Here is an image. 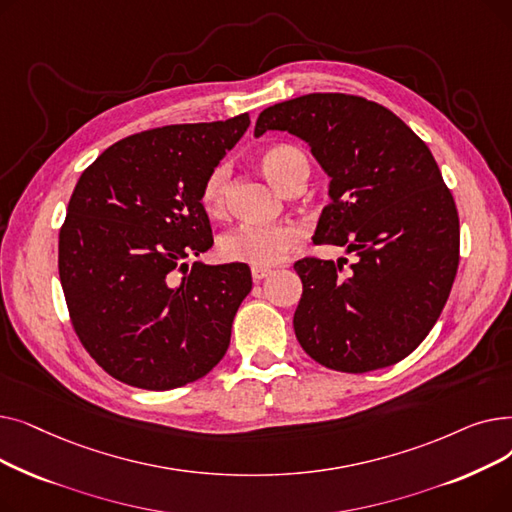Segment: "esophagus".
I'll return each mask as SVG.
<instances>
[{
	"label": "esophagus",
	"instance_id": "obj_1",
	"mask_svg": "<svg viewBox=\"0 0 512 512\" xmlns=\"http://www.w3.org/2000/svg\"><path fill=\"white\" fill-rule=\"evenodd\" d=\"M270 274H272L270 267H251V276H253L255 282H261L263 278H267Z\"/></svg>",
	"mask_w": 512,
	"mask_h": 512
}]
</instances>
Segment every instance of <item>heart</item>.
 Returning a JSON list of instances; mask_svg holds the SVG:
<instances>
[{"mask_svg": "<svg viewBox=\"0 0 512 512\" xmlns=\"http://www.w3.org/2000/svg\"><path fill=\"white\" fill-rule=\"evenodd\" d=\"M259 164L263 174L270 178L272 184H276L280 191H284V188L294 180H305L309 174L305 153L292 145H274L270 149H265L259 157ZM228 184V164H218L207 174L201 191V203L207 209V213L218 215L224 211ZM301 238V228L290 222H242L220 238V253L228 261L249 263L253 267H267L278 263L290 249L297 247Z\"/></svg>", "mask_w": 512, "mask_h": 512, "instance_id": "obj_1", "label": "heart"}]
</instances>
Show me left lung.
<instances>
[{"mask_svg": "<svg viewBox=\"0 0 512 512\" xmlns=\"http://www.w3.org/2000/svg\"><path fill=\"white\" fill-rule=\"evenodd\" d=\"M286 130L330 176L313 242L346 259L294 263L303 297L294 334L336 371L365 373L411 355L438 321L459 267V213L432 151L388 107L311 93L267 107L255 137Z\"/></svg>", "mask_w": 512, "mask_h": 512, "instance_id": "1", "label": "left lung"}]
</instances>
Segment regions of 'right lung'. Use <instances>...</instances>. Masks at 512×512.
Instances as JSON below:
<instances>
[{"instance_id":"obj_1","label":"right lung","mask_w":512,"mask_h":512,"mask_svg":"<svg viewBox=\"0 0 512 512\" xmlns=\"http://www.w3.org/2000/svg\"><path fill=\"white\" fill-rule=\"evenodd\" d=\"M251 124H172L107 147L78 178L60 230V280L76 336L112 378L191 384L222 361L253 288L247 263L207 265V174Z\"/></svg>"}]
</instances>
